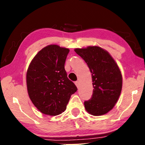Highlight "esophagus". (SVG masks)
<instances>
[{"label": "esophagus", "mask_w": 145, "mask_h": 145, "mask_svg": "<svg viewBox=\"0 0 145 145\" xmlns=\"http://www.w3.org/2000/svg\"><path fill=\"white\" fill-rule=\"evenodd\" d=\"M75 84L76 85V86H77V88H78V86H79V82H78V81L75 82Z\"/></svg>", "instance_id": "1"}]
</instances>
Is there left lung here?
Masks as SVG:
<instances>
[{
	"instance_id": "8db88e82",
	"label": "left lung",
	"mask_w": 145,
	"mask_h": 145,
	"mask_svg": "<svg viewBox=\"0 0 145 145\" xmlns=\"http://www.w3.org/2000/svg\"><path fill=\"white\" fill-rule=\"evenodd\" d=\"M75 52L87 63L91 73L93 93L84 102L86 111L93 116L107 113L118 100L122 88L121 71L107 50L98 46L75 48Z\"/></svg>"
}]
</instances>
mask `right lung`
Segmentation results:
<instances>
[{"label":"right lung","instance_id":"right-lung-1","mask_svg":"<svg viewBox=\"0 0 145 145\" xmlns=\"http://www.w3.org/2000/svg\"><path fill=\"white\" fill-rule=\"evenodd\" d=\"M70 50L50 45L39 51L31 61L26 74L29 97L37 109L49 116L67 109L71 95L77 91L68 79L65 63Z\"/></svg>","mask_w":145,"mask_h":145}]
</instances>
